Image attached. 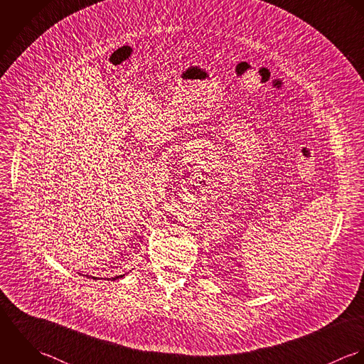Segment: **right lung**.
I'll use <instances>...</instances> for the list:
<instances>
[{"mask_svg": "<svg viewBox=\"0 0 364 364\" xmlns=\"http://www.w3.org/2000/svg\"><path fill=\"white\" fill-rule=\"evenodd\" d=\"M91 277V276H90ZM121 277H124V276H117V277H112L111 280H118V279H121ZM92 279H97V277H92Z\"/></svg>", "mask_w": 364, "mask_h": 364, "instance_id": "right-lung-1", "label": "right lung"}]
</instances>
